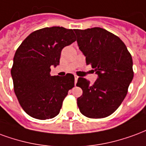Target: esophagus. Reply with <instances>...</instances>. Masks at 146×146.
I'll list each match as a JSON object with an SVG mask.
<instances>
[{"instance_id":"34e87169","label":"esophagus","mask_w":146,"mask_h":146,"mask_svg":"<svg viewBox=\"0 0 146 146\" xmlns=\"http://www.w3.org/2000/svg\"><path fill=\"white\" fill-rule=\"evenodd\" d=\"M78 78V76H77V75H74V80H75V82H74V84L77 83Z\"/></svg>"}]
</instances>
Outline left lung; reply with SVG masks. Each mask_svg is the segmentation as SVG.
Returning <instances> with one entry per match:
<instances>
[{
	"mask_svg": "<svg viewBox=\"0 0 146 146\" xmlns=\"http://www.w3.org/2000/svg\"><path fill=\"white\" fill-rule=\"evenodd\" d=\"M86 64L92 65L98 78L93 85L78 78L82 89L77 99L80 112L89 118L108 117L120 107L134 76L131 55L123 41L104 29H74Z\"/></svg>",
	"mask_w": 146,
	"mask_h": 146,
	"instance_id": "8db88e82",
	"label": "left lung"
}]
</instances>
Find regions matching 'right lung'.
I'll list each match as a JSON object with an SVG mask.
<instances>
[{"label":"right lung","instance_id":"right-lung-1","mask_svg":"<svg viewBox=\"0 0 146 146\" xmlns=\"http://www.w3.org/2000/svg\"><path fill=\"white\" fill-rule=\"evenodd\" d=\"M76 40L73 29L54 26L32 33L17 49L11 70L14 91L27 114L39 120L54 117L74 86L72 74L51 76L61 50Z\"/></svg>","mask_w":146,"mask_h":146}]
</instances>
